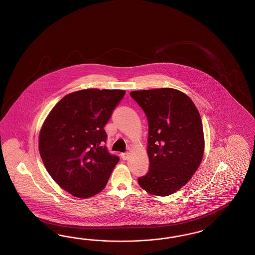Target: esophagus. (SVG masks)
<instances>
[{"mask_svg": "<svg viewBox=\"0 0 255 255\" xmlns=\"http://www.w3.org/2000/svg\"><path fill=\"white\" fill-rule=\"evenodd\" d=\"M122 158H123V160H127V159L129 158V153H128V152L122 153Z\"/></svg>", "mask_w": 255, "mask_h": 255, "instance_id": "34e87169", "label": "esophagus"}]
</instances>
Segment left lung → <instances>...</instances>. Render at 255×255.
<instances>
[{
    "label": "left lung",
    "instance_id": "8db88e82",
    "mask_svg": "<svg viewBox=\"0 0 255 255\" xmlns=\"http://www.w3.org/2000/svg\"><path fill=\"white\" fill-rule=\"evenodd\" d=\"M148 119V173L138 184L148 193L168 196L191 179L202 162V119L191 99L174 88L132 91Z\"/></svg>",
    "mask_w": 255,
    "mask_h": 255
}]
</instances>
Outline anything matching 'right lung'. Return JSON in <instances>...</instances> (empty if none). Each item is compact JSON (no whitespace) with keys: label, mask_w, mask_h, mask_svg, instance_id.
I'll return each mask as SVG.
<instances>
[{"label":"right lung","mask_w":255,"mask_h":255,"mask_svg":"<svg viewBox=\"0 0 255 255\" xmlns=\"http://www.w3.org/2000/svg\"><path fill=\"white\" fill-rule=\"evenodd\" d=\"M125 95L121 89L72 92L53 107L39 132V153L55 183L74 197L101 192L120 161L108 152L104 129Z\"/></svg>","instance_id":"obj_1"}]
</instances>
